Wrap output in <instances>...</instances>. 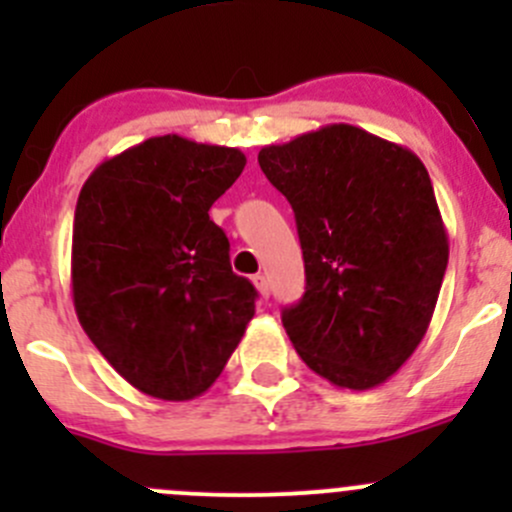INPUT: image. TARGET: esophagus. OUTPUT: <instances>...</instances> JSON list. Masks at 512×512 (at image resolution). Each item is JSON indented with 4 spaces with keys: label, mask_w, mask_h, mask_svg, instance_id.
I'll use <instances>...</instances> for the list:
<instances>
[{
    "label": "esophagus",
    "mask_w": 512,
    "mask_h": 512,
    "mask_svg": "<svg viewBox=\"0 0 512 512\" xmlns=\"http://www.w3.org/2000/svg\"><path fill=\"white\" fill-rule=\"evenodd\" d=\"M252 280H255V287H257V292H260V297H265V299L270 297V282H267L265 275H255Z\"/></svg>",
    "instance_id": "34e87169"
}]
</instances>
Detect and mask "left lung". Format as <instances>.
Segmentation results:
<instances>
[{
	"instance_id": "1",
	"label": "left lung",
	"mask_w": 512,
	"mask_h": 512,
	"mask_svg": "<svg viewBox=\"0 0 512 512\" xmlns=\"http://www.w3.org/2000/svg\"><path fill=\"white\" fill-rule=\"evenodd\" d=\"M257 163L302 245L307 287L282 309L289 342L334 386L384 384L421 344L448 265L426 165L349 123L265 146Z\"/></svg>"
}]
</instances>
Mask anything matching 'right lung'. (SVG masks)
Wrapping results in <instances>:
<instances>
[{"instance_id": "1", "label": "right lung", "mask_w": 512, "mask_h": 512, "mask_svg": "<svg viewBox=\"0 0 512 512\" xmlns=\"http://www.w3.org/2000/svg\"><path fill=\"white\" fill-rule=\"evenodd\" d=\"M237 148L156 136L103 160L79 193L71 240L76 317L108 364L163 401L213 386L255 317L210 220L240 178Z\"/></svg>"}]
</instances>
